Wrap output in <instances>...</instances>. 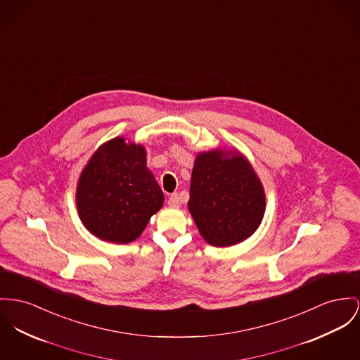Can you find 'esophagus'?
Wrapping results in <instances>:
<instances>
[{"instance_id":"esophagus-1","label":"esophagus","mask_w":360,"mask_h":360,"mask_svg":"<svg viewBox=\"0 0 360 360\" xmlns=\"http://www.w3.org/2000/svg\"><path fill=\"white\" fill-rule=\"evenodd\" d=\"M180 196H179V193H172L170 196H169V206H173V207H179L180 206Z\"/></svg>"}]
</instances>
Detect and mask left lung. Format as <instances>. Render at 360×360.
<instances>
[{"instance_id": "obj_1", "label": "left lung", "mask_w": 360, "mask_h": 360, "mask_svg": "<svg viewBox=\"0 0 360 360\" xmlns=\"http://www.w3.org/2000/svg\"><path fill=\"white\" fill-rule=\"evenodd\" d=\"M266 198L261 180L239 151L212 150L196 155L188 209L209 244L228 247L261 225Z\"/></svg>"}]
</instances>
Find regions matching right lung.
Here are the masks:
<instances>
[{"label": "right lung", "instance_id": "1", "mask_svg": "<svg viewBox=\"0 0 360 360\" xmlns=\"http://www.w3.org/2000/svg\"><path fill=\"white\" fill-rule=\"evenodd\" d=\"M164 205L142 144L115 138L102 144L77 183L76 206L83 225L101 240L127 244L141 236Z\"/></svg>", "mask_w": 360, "mask_h": 360}]
</instances>
